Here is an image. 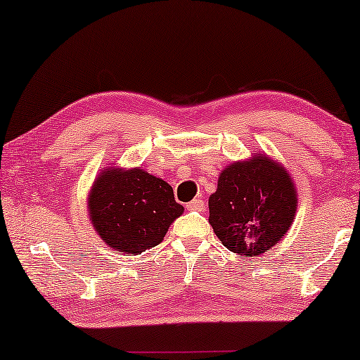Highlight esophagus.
Segmentation results:
<instances>
[{
	"instance_id": "esophagus-1",
	"label": "esophagus",
	"mask_w": 360,
	"mask_h": 360,
	"mask_svg": "<svg viewBox=\"0 0 360 360\" xmlns=\"http://www.w3.org/2000/svg\"><path fill=\"white\" fill-rule=\"evenodd\" d=\"M185 208L186 210H193V211H201L205 208V201L201 198H195V200H191L190 203H186Z\"/></svg>"
}]
</instances>
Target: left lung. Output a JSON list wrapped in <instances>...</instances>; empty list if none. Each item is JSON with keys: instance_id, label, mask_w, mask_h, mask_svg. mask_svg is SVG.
I'll use <instances>...</instances> for the list:
<instances>
[{"instance_id": "1", "label": "left lung", "mask_w": 360, "mask_h": 360, "mask_svg": "<svg viewBox=\"0 0 360 360\" xmlns=\"http://www.w3.org/2000/svg\"><path fill=\"white\" fill-rule=\"evenodd\" d=\"M208 205L210 224L223 245L240 257H255L287 234L297 191L282 167L257 155L223 170Z\"/></svg>"}]
</instances>
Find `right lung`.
Wrapping results in <instances>:
<instances>
[{
    "label": "right lung",
    "mask_w": 360,
    "mask_h": 360,
    "mask_svg": "<svg viewBox=\"0 0 360 360\" xmlns=\"http://www.w3.org/2000/svg\"><path fill=\"white\" fill-rule=\"evenodd\" d=\"M88 208L101 239L127 254L155 248L172 221L184 213L172 186L141 169L103 172L93 185Z\"/></svg>",
    "instance_id": "add662e5"
}]
</instances>
